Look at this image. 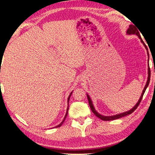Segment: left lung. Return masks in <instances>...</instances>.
<instances>
[{
  "label": "left lung",
  "instance_id": "1",
  "mask_svg": "<svg viewBox=\"0 0 155 155\" xmlns=\"http://www.w3.org/2000/svg\"><path fill=\"white\" fill-rule=\"evenodd\" d=\"M127 33L128 34V35H131V34H133V35H136L137 37H138L140 38V39L141 40L142 43H143L144 44V46H145L146 49H147V46H146L145 44L144 43V41H143V39H142V38L140 37V35L139 34V31L138 30H137L136 27L134 26V25H130L129 26V28L128 29V30H127ZM147 54L149 55V53H148V51H147ZM150 66H148V78H147V83H146V85L145 87V88H144V90L143 91V93H142L141 96H140V99L138 100V102H137L136 104H135V106L132 109L129 110L128 111H126V112H124V113H122V114H117V115H115V116H102L101 115V114H99V113H97L96 110H95L94 106H93L92 104V100H91L90 97H89L88 94H87V99H88V101H89V104H90V109L91 110H92V111L94 113V114L96 116H97V117L100 118V119L103 120H115V119H118V118H120L121 117H124V116H126L127 115H129V114H132L133 111H135V109H137V107H138L140 103V101L142 100V99H143V94L144 93H145L146 89H147L148 84H149L150 83Z\"/></svg>",
  "mask_w": 155,
  "mask_h": 155
}]
</instances>
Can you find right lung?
Instances as JSON below:
<instances>
[{
  "mask_svg": "<svg viewBox=\"0 0 155 155\" xmlns=\"http://www.w3.org/2000/svg\"><path fill=\"white\" fill-rule=\"evenodd\" d=\"M71 94H72V92L71 93V94H70V95H69V97H68V101H69L70 97H71ZM68 109H67L66 114H65V117H64V119H63V121H62V122H61L60 124H59V125H58V126H56V127H55V128H58V127H60V126H62V124H63V122H64V120H65V118H66V116H67V114H68Z\"/></svg>",
  "mask_w": 155,
  "mask_h": 155,
  "instance_id": "add662e5",
  "label": "right lung"
}]
</instances>
